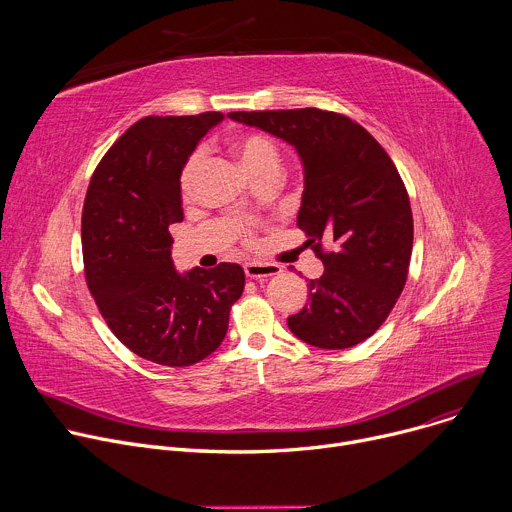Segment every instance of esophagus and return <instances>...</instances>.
Here are the masks:
<instances>
[{
  "label": "esophagus",
  "mask_w": 512,
  "mask_h": 512,
  "mask_svg": "<svg viewBox=\"0 0 512 512\" xmlns=\"http://www.w3.org/2000/svg\"><path fill=\"white\" fill-rule=\"evenodd\" d=\"M281 273V267L279 265H273V263H245V275L251 277V279H267V277H273Z\"/></svg>",
  "instance_id": "obj_1"
}]
</instances>
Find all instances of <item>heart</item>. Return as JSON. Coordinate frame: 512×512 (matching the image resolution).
<instances>
[{"label": "heart", "mask_w": 512, "mask_h": 512, "mask_svg": "<svg viewBox=\"0 0 512 512\" xmlns=\"http://www.w3.org/2000/svg\"><path fill=\"white\" fill-rule=\"evenodd\" d=\"M229 148L251 180L257 182L263 176H279L281 152H279V145L269 135L259 131H243L231 137ZM200 170H202V156L194 152L184 162L178 178L180 196L184 200L192 198Z\"/></svg>", "instance_id": "obj_1"}]
</instances>
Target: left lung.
Returning <instances> with one entry per match:
<instances>
[{"label":"left lung","instance_id":"1","mask_svg":"<svg viewBox=\"0 0 512 512\" xmlns=\"http://www.w3.org/2000/svg\"><path fill=\"white\" fill-rule=\"evenodd\" d=\"M296 148L304 164L298 227L324 263L310 302L287 318L300 340L342 350L373 336L407 281L413 214L405 184L383 145L346 115L322 109L235 111ZM335 245L324 252L321 243Z\"/></svg>","mask_w":512,"mask_h":512}]
</instances>
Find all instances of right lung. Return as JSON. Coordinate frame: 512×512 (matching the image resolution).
Segmentation results:
<instances>
[{"label":"right lung","instance_id":"add662e5","mask_svg":"<svg viewBox=\"0 0 512 512\" xmlns=\"http://www.w3.org/2000/svg\"><path fill=\"white\" fill-rule=\"evenodd\" d=\"M223 117L139 119L99 162L83 206L85 277L101 316L131 352L164 367H190L221 346L245 287L237 263L184 275L172 263L180 170Z\"/></svg>","mask_w":512,"mask_h":512}]
</instances>
